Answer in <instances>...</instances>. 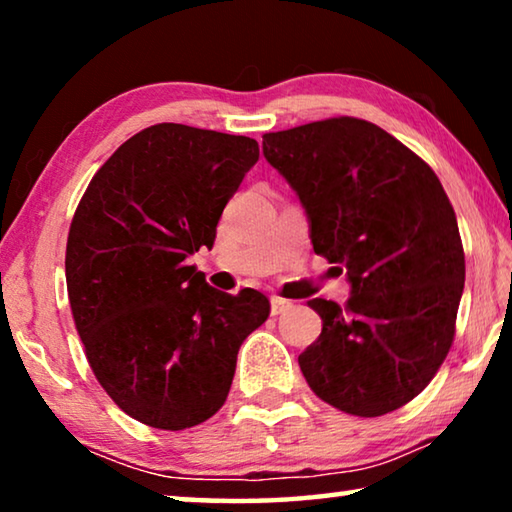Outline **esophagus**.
Returning a JSON list of instances; mask_svg holds the SVG:
<instances>
[{"mask_svg": "<svg viewBox=\"0 0 512 512\" xmlns=\"http://www.w3.org/2000/svg\"><path fill=\"white\" fill-rule=\"evenodd\" d=\"M291 307H293L291 300H284V298H277V296L271 298V314L273 316H280V314H284V311H289Z\"/></svg>", "mask_w": 512, "mask_h": 512, "instance_id": "34e87169", "label": "esophagus"}]
</instances>
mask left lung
Instances as JSON below:
<instances>
[{
	"instance_id": "8db88e82",
	"label": "left lung",
	"mask_w": 512,
	"mask_h": 512,
	"mask_svg": "<svg viewBox=\"0 0 512 512\" xmlns=\"http://www.w3.org/2000/svg\"><path fill=\"white\" fill-rule=\"evenodd\" d=\"M262 149L305 207L314 253L343 265L352 287L345 307L309 300L323 332L298 357L302 375L350 415L400 409L445 361L463 296L465 255L443 185L357 117L266 133Z\"/></svg>"
}]
</instances>
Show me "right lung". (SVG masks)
<instances>
[{
    "label": "right lung",
    "mask_w": 512,
    "mask_h": 512,
    "mask_svg": "<svg viewBox=\"0 0 512 512\" xmlns=\"http://www.w3.org/2000/svg\"><path fill=\"white\" fill-rule=\"evenodd\" d=\"M259 144L155 124L94 173L69 225V305L94 377L155 429L196 427L230 393L237 352L268 318L255 289L216 291L187 257L212 248Z\"/></svg>",
    "instance_id": "add662e5"
}]
</instances>
